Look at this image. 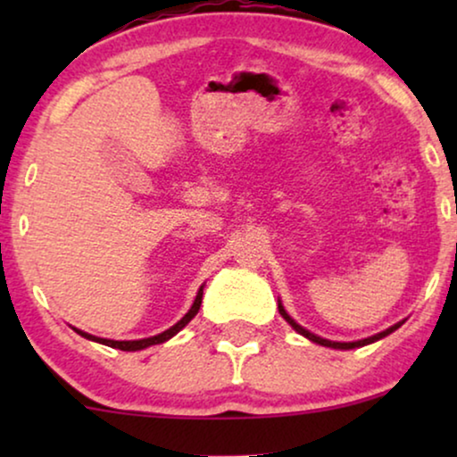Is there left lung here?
<instances>
[{
  "instance_id": "8db88e82",
  "label": "left lung",
  "mask_w": 457,
  "mask_h": 457,
  "mask_svg": "<svg viewBox=\"0 0 457 457\" xmlns=\"http://www.w3.org/2000/svg\"><path fill=\"white\" fill-rule=\"evenodd\" d=\"M278 312H280V316L285 318L287 322L291 324L293 328L297 330L299 335H303L305 339H310V341H314V343H318V345H324V347H333V349H355V347H364V345H370V343H374V341H378V339H383V337H386V335H391L393 330H397L399 327H402L403 324V320L402 322H397V324H393V327H389L386 330H383V333H378V335H372V337H368V339H360V341H352V343H341V341H328V339H322V337H318V335H314V333H310L308 328H303L302 324H297L295 320H293V318L287 314L285 312V308H283V303L278 302Z\"/></svg>"
}]
</instances>
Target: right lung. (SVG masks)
I'll list each match as a JSON object with an SVG mask.
<instances>
[{
    "mask_svg": "<svg viewBox=\"0 0 457 457\" xmlns=\"http://www.w3.org/2000/svg\"><path fill=\"white\" fill-rule=\"evenodd\" d=\"M202 297H204V285L199 287L197 295H195V302H193L191 310L187 312V314L180 318V320L174 324V327H170L168 330H164V333L155 335V337H147V339H137V341H114V339H102V337H96V335H89L85 333V330H79L74 328L80 337H85V339H91V341H97L102 343V345H108V347H116V349H122V352H139V349H145L149 345H158V343H164L168 339H172L174 335L179 333L180 328H185L187 324H189L193 318H195V314L199 312V305H202Z\"/></svg>",
    "mask_w": 457,
    "mask_h": 457,
    "instance_id": "obj_1",
    "label": "right lung"
}]
</instances>
